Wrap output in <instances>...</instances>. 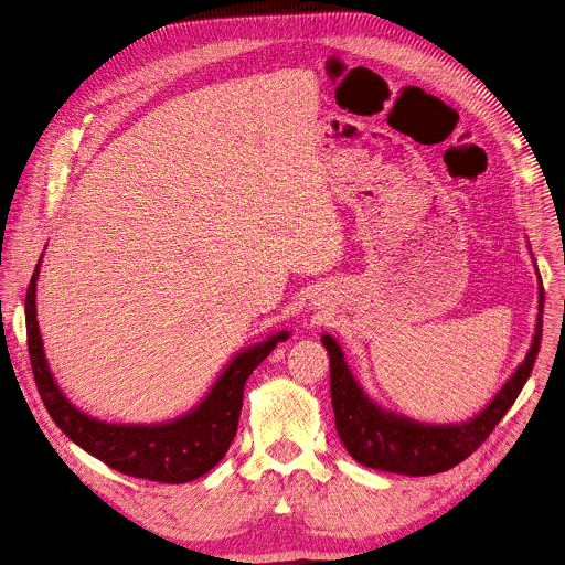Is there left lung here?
<instances>
[{"label": "left lung", "mask_w": 565, "mask_h": 565, "mask_svg": "<svg viewBox=\"0 0 565 565\" xmlns=\"http://www.w3.org/2000/svg\"><path fill=\"white\" fill-rule=\"evenodd\" d=\"M541 317L543 286L534 342L523 364L501 388V393L490 402L486 412L478 414L473 420L465 425L454 427L418 425L377 409L349 373L338 342L329 335L321 338L331 358V397L335 412V427L349 454L366 467L407 476L440 473L462 462L488 440V436L497 429L501 418L514 405L523 384L527 382L541 349Z\"/></svg>", "instance_id": "left-lung-1"}]
</instances>
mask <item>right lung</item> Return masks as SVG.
<instances>
[{"label":"right lung","mask_w":565,"mask_h":565,"mask_svg":"<svg viewBox=\"0 0 565 565\" xmlns=\"http://www.w3.org/2000/svg\"><path fill=\"white\" fill-rule=\"evenodd\" d=\"M38 275L40 262L26 290V338L33 377L55 425L75 445L127 476L179 486V482H190L210 471L225 456L236 436L246 380L273 353L277 342L288 338V333H277L255 349L238 353L210 395L185 418L153 427L109 425L77 412L53 382L35 319Z\"/></svg>","instance_id":"add662e5"}]
</instances>
